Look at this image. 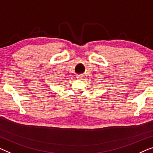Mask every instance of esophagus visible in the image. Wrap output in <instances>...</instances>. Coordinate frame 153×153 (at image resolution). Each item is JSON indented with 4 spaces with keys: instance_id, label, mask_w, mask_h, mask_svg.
<instances>
[{
    "instance_id": "obj_1",
    "label": "esophagus",
    "mask_w": 153,
    "mask_h": 153,
    "mask_svg": "<svg viewBox=\"0 0 153 153\" xmlns=\"http://www.w3.org/2000/svg\"><path fill=\"white\" fill-rule=\"evenodd\" d=\"M77 79H82L84 78V76H82V75H79V76H77Z\"/></svg>"
}]
</instances>
